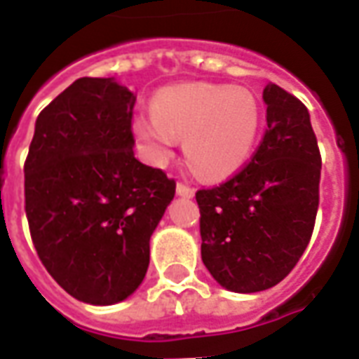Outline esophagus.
<instances>
[{
	"instance_id": "1",
	"label": "esophagus",
	"mask_w": 359,
	"mask_h": 359,
	"mask_svg": "<svg viewBox=\"0 0 359 359\" xmlns=\"http://www.w3.org/2000/svg\"><path fill=\"white\" fill-rule=\"evenodd\" d=\"M177 194L182 196V198H194V190L190 187H187V184L179 182V184H177Z\"/></svg>"
}]
</instances>
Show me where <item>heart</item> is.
<instances>
[{
    "instance_id": "heart-1",
    "label": "heart",
    "mask_w": 359,
    "mask_h": 359,
    "mask_svg": "<svg viewBox=\"0 0 359 359\" xmlns=\"http://www.w3.org/2000/svg\"><path fill=\"white\" fill-rule=\"evenodd\" d=\"M154 115H138L133 134L151 163L172 156L184 138V156L205 179H223L246 163L262 125V107L246 88L192 82L157 92Z\"/></svg>"
}]
</instances>
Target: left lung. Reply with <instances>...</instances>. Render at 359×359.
<instances>
[{"instance_id": "obj_1", "label": "left lung", "mask_w": 359, "mask_h": 359, "mask_svg": "<svg viewBox=\"0 0 359 359\" xmlns=\"http://www.w3.org/2000/svg\"><path fill=\"white\" fill-rule=\"evenodd\" d=\"M267 130L233 179L196 192L202 262L219 285L252 294L280 283L308 246L321 156L306 105L277 84L264 90Z\"/></svg>"}]
</instances>
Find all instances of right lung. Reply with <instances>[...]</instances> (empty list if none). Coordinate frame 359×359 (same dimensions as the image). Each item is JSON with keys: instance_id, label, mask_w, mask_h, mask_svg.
I'll return each instance as SVG.
<instances>
[{"instance_id": "1", "label": "right lung", "mask_w": 359, "mask_h": 359, "mask_svg": "<svg viewBox=\"0 0 359 359\" xmlns=\"http://www.w3.org/2000/svg\"><path fill=\"white\" fill-rule=\"evenodd\" d=\"M134 92L79 79L38 115L25 163V210L43 267L92 306L126 300L149 265V238L175 180L134 157Z\"/></svg>"}]
</instances>
